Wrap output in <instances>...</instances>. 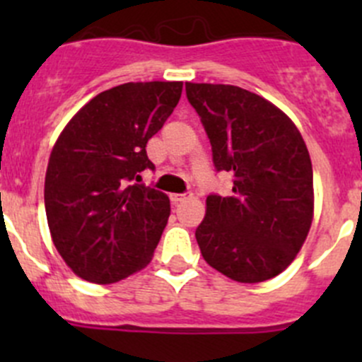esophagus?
<instances>
[{
	"instance_id": "1",
	"label": "esophagus",
	"mask_w": 362,
	"mask_h": 362,
	"mask_svg": "<svg viewBox=\"0 0 362 362\" xmlns=\"http://www.w3.org/2000/svg\"><path fill=\"white\" fill-rule=\"evenodd\" d=\"M191 196H192L191 192H184V194H170V199L173 204H178V203L185 202V199H189Z\"/></svg>"
}]
</instances>
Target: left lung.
Masks as SVG:
<instances>
[{"instance_id": "left-lung-1", "label": "left lung", "mask_w": 362, "mask_h": 362, "mask_svg": "<svg viewBox=\"0 0 362 362\" xmlns=\"http://www.w3.org/2000/svg\"><path fill=\"white\" fill-rule=\"evenodd\" d=\"M231 196L206 198L196 229L204 261L242 284L280 275L313 221V171L296 124L272 101L226 83H185Z\"/></svg>"}]
</instances>
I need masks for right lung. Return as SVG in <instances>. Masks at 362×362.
I'll list each match as a JSON object with an SVG mask.
<instances>
[{
    "mask_svg": "<svg viewBox=\"0 0 362 362\" xmlns=\"http://www.w3.org/2000/svg\"><path fill=\"white\" fill-rule=\"evenodd\" d=\"M184 82H127L83 105L61 131L45 173L50 236L68 268L113 284L152 261L170 217L164 192L136 184L154 164L147 141L163 127Z\"/></svg>",
    "mask_w": 362,
    "mask_h": 362,
    "instance_id": "right-lung-1",
    "label": "right lung"
}]
</instances>
